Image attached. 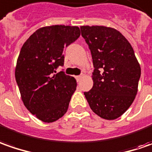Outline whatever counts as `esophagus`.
Returning <instances> with one entry per match:
<instances>
[{"instance_id": "1", "label": "esophagus", "mask_w": 152, "mask_h": 152, "mask_svg": "<svg viewBox=\"0 0 152 152\" xmlns=\"http://www.w3.org/2000/svg\"><path fill=\"white\" fill-rule=\"evenodd\" d=\"M82 76H83V75H80V76H76V80H77V81H80V80H81V78H82Z\"/></svg>"}]
</instances>
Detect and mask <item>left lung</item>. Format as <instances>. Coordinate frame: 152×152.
Instances as JSON below:
<instances>
[{
	"label": "left lung",
	"instance_id": "8db88e82",
	"mask_svg": "<svg viewBox=\"0 0 152 152\" xmlns=\"http://www.w3.org/2000/svg\"><path fill=\"white\" fill-rule=\"evenodd\" d=\"M81 31L95 68L93 86L84 95L97 115L116 119L130 107L137 94L140 64L131 45L118 30L105 26H81Z\"/></svg>",
	"mask_w": 152,
	"mask_h": 152
}]
</instances>
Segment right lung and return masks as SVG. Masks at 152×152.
I'll return each mask as SVG.
<instances>
[{
  "label": "right lung",
  "mask_w": 152,
  "mask_h": 152,
  "mask_svg": "<svg viewBox=\"0 0 152 152\" xmlns=\"http://www.w3.org/2000/svg\"><path fill=\"white\" fill-rule=\"evenodd\" d=\"M81 35L77 26L52 25L36 30L24 43L15 77L24 106L36 118L52 123L68 110L76 81L55 69L64 65V48Z\"/></svg>",
  "instance_id": "obj_1"
}]
</instances>
